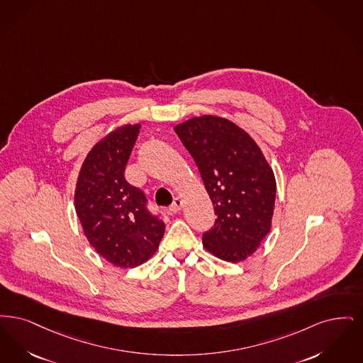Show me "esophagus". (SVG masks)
I'll use <instances>...</instances> for the list:
<instances>
[{
	"mask_svg": "<svg viewBox=\"0 0 363 363\" xmlns=\"http://www.w3.org/2000/svg\"><path fill=\"white\" fill-rule=\"evenodd\" d=\"M182 207H183V199H182L180 196H177V198H174V203L169 206V211H171L172 214H174V213L180 211Z\"/></svg>",
	"mask_w": 363,
	"mask_h": 363,
	"instance_id": "esophagus-1",
	"label": "esophagus"
}]
</instances>
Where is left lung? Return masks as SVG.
I'll use <instances>...</instances> for the list:
<instances>
[{
	"label": "left lung",
	"mask_w": 363,
	"mask_h": 363,
	"mask_svg": "<svg viewBox=\"0 0 363 363\" xmlns=\"http://www.w3.org/2000/svg\"><path fill=\"white\" fill-rule=\"evenodd\" d=\"M194 158L217 218L206 251L238 263L257 251L272 225L277 182L252 137L232 121L202 115L174 127Z\"/></svg>",
	"instance_id": "1"
}]
</instances>
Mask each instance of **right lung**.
Here are the masks:
<instances>
[{
  "instance_id": "right-lung-1",
  "label": "right lung",
  "mask_w": 363,
  "mask_h": 363,
  "mask_svg": "<svg viewBox=\"0 0 363 363\" xmlns=\"http://www.w3.org/2000/svg\"><path fill=\"white\" fill-rule=\"evenodd\" d=\"M141 123L122 125L94 145L79 169L74 208L96 252L121 268L138 267L158 250L165 223L146 210L141 189L125 179Z\"/></svg>"
}]
</instances>
